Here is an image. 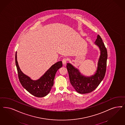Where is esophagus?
Wrapping results in <instances>:
<instances>
[{
  "label": "esophagus",
  "mask_w": 125,
  "mask_h": 125,
  "mask_svg": "<svg viewBox=\"0 0 125 125\" xmlns=\"http://www.w3.org/2000/svg\"><path fill=\"white\" fill-rule=\"evenodd\" d=\"M67 61V59L65 58H64L63 60H62V63H63V64L65 65L66 64V62Z\"/></svg>",
  "instance_id": "1"
}]
</instances>
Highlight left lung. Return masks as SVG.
<instances>
[{"instance_id":"1","label":"left lung","mask_w":125,"mask_h":125,"mask_svg":"<svg viewBox=\"0 0 125 125\" xmlns=\"http://www.w3.org/2000/svg\"><path fill=\"white\" fill-rule=\"evenodd\" d=\"M95 43L99 47L101 54L97 70L94 75L86 77L81 74L78 69L70 63H67L66 65L71 84L76 91L80 94L88 93L94 91L103 80L106 73L108 53L99 35H97Z\"/></svg>"}]
</instances>
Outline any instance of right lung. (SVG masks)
<instances>
[{
    "label": "right lung",
    "mask_w": 125,
    "mask_h": 125,
    "mask_svg": "<svg viewBox=\"0 0 125 125\" xmlns=\"http://www.w3.org/2000/svg\"><path fill=\"white\" fill-rule=\"evenodd\" d=\"M15 62L18 78L23 87L31 94L38 97L45 96L49 93L53 85L55 75L58 70L62 66V61H59L52 65L43 76L37 80H33L22 73L18 64L17 52Z\"/></svg>",
    "instance_id": "right-lung-1"
}]
</instances>
